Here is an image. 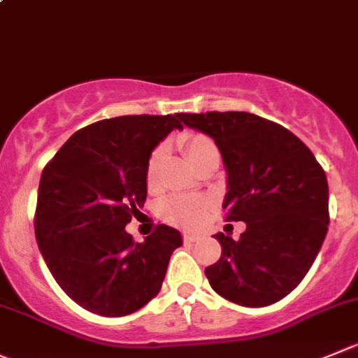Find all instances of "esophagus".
<instances>
[{
    "label": "esophagus",
    "mask_w": 358,
    "mask_h": 358,
    "mask_svg": "<svg viewBox=\"0 0 358 358\" xmlns=\"http://www.w3.org/2000/svg\"><path fill=\"white\" fill-rule=\"evenodd\" d=\"M182 241L185 243H196V241H200V236H195V234H182Z\"/></svg>",
    "instance_id": "1"
}]
</instances>
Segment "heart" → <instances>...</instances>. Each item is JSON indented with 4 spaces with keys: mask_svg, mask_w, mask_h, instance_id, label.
<instances>
[{
    "mask_svg": "<svg viewBox=\"0 0 358 358\" xmlns=\"http://www.w3.org/2000/svg\"><path fill=\"white\" fill-rule=\"evenodd\" d=\"M179 145L186 158L199 170L209 163H220V149L209 135L199 131H185L179 135ZM169 148L158 144L151 151L145 165V186L149 192H159L163 182V166H165ZM214 199L207 195H172L162 203V216L169 223L181 228H196L207 213L214 207Z\"/></svg>",
    "mask_w": 358,
    "mask_h": 358,
    "instance_id": "1",
    "label": "heart"
}]
</instances>
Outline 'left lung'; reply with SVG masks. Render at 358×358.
Returning <instances> with one entry per match:
<instances>
[{"mask_svg":"<svg viewBox=\"0 0 358 358\" xmlns=\"http://www.w3.org/2000/svg\"><path fill=\"white\" fill-rule=\"evenodd\" d=\"M214 138L228 172L227 221H244L237 241L216 234L221 257L206 267L217 295L246 308L287 297L311 268L329 227V185L308 145L285 126L250 112L181 114Z\"/></svg>","mask_w":358,"mask_h":358,"instance_id":"left-lung-1","label":"left lung"}]
</instances>
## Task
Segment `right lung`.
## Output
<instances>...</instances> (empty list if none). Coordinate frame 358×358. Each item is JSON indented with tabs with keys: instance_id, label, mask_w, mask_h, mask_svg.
<instances>
[{
	"instance_id": "obj_1",
	"label": "right lung",
	"mask_w": 358,
	"mask_h": 358,
	"mask_svg": "<svg viewBox=\"0 0 358 358\" xmlns=\"http://www.w3.org/2000/svg\"><path fill=\"white\" fill-rule=\"evenodd\" d=\"M181 114L119 115L75 131L40 177L35 236L64 294L101 316H124L156 297L182 244L158 224L144 243L124 227L148 196L145 165Z\"/></svg>"
}]
</instances>
